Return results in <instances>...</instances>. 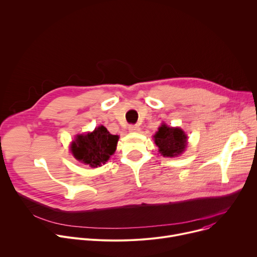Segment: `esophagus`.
Here are the masks:
<instances>
[{"label": "esophagus", "instance_id": "esophagus-1", "mask_svg": "<svg viewBox=\"0 0 257 257\" xmlns=\"http://www.w3.org/2000/svg\"><path fill=\"white\" fill-rule=\"evenodd\" d=\"M129 131L130 132H139L140 131V127L138 125H130L129 126Z\"/></svg>", "mask_w": 257, "mask_h": 257}]
</instances>
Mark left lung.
Here are the masks:
<instances>
[{
	"label": "left lung",
	"instance_id": "left-lung-1",
	"mask_svg": "<svg viewBox=\"0 0 257 257\" xmlns=\"http://www.w3.org/2000/svg\"><path fill=\"white\" fill-rule=\"evenodd\" d=\"M187 135L179 127H169L163 123L154 135L159 152L164 157L174 158L182 155L187 146Z\"/></svg>",
	"mask_w": 257,
	"mask_h": 257
}]
</instances>
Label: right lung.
Wrapping results in <instances>:
<instances>
[{"instance_id":"right-lung-1","label":"right lung","mask_w":257,"mask_h":257,"mask_svg":"<svg viewBox=\"0 0 257 257\" xmlns=\"http://www.w3.org/2000/svg\"><path fill=\"white\" fill-rule=\"evenodd\" d=\"M118 140V135L111 134L101 125L92 132L78 134L72 141L70 149L77 161L91 168H97L114 155Z\"/></svg>"}]
</instances>
